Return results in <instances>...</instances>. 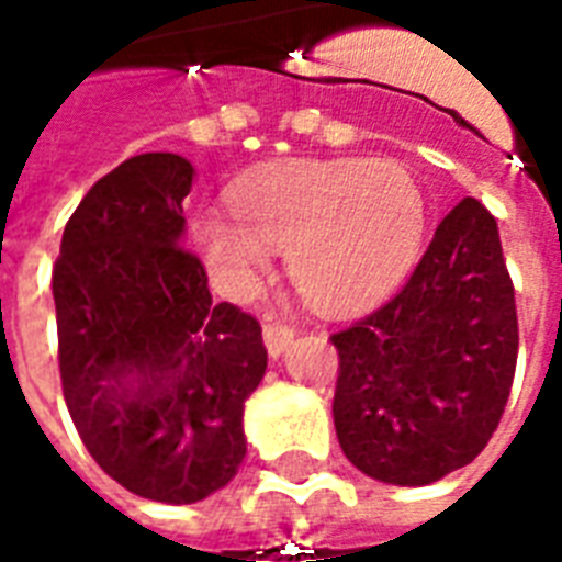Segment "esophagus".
I'll use <instances>...</instances> for the list:
<instances>
[{
	"label": "esophagus",
	"instance_id": "34e87169",
	"mask_svg": "<svg viewBox=\"0 0 562 562\" xmlns=\"http://www.w3.org/2000/svg\"><path fill=\"white\" fill-rule=\"evenodd\" d=\"M261 334H265V346H268V352L277 358L289 349V342L294 340V328L292 325H285L280 318L268 316L265 318V325H261Z\"/></svg>",
	"mask_w": 562,
	"mask_h": 562
}]
</instances>
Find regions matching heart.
Masks as SVG:
<instances>
[{"label":"heart","mask_w":562,"mask_h":562,"mask_svg":"<svg viewBox=\"0 0 562 562\" xmlns=\"http://www.w3.org/2000/svg\"><path fill=\"white\" fill-rule=\"evenodd\" d=\"M232 207L198 220L213 273L249 289L280 249L294 285L325 310L391 292L413 268L427 216L418 180L389 159L292 161L237 186Z\"/></svg>","instance_id":"b5f03b06"}]
</instances>
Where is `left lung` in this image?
I'll list each match as a JSON object with an SVG mask.
<instances>
[{"label": "left lung", "mask_w": 562, "mask_h": 562, "mask_svg": "<svg viewBox=\"0 0 562 562\" xmlns=\"http://www.w3.org/2000/svg\"><path fill=\"white\" fill-rule=\"evenodd\" d=\"M334 427L389 484H430L482 454L518 364V310L491 210L463 198L389 304L330 334Z\"/></svg>", "instance_id": "left-lung-1"}]
</instances>
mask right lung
<instances>
[{
    "instance_id": "add662e5",
    "label": "right lung",
    "mask_w": 562,
    "mask_h": 562,
    "mask_svg": "<svg viewBox=\"0 0 562 562\" xmlns=\"http://www.w3.org/2000/svg\"><path fill=\"white\" fill-rule=\"evenodd\" d=\"M192 165L132 156L83 195L54 265L59 376L92 460L156 503H198L244 463L261 325L210 297L183 246Z\"/></svg>"
}]
</instances>
